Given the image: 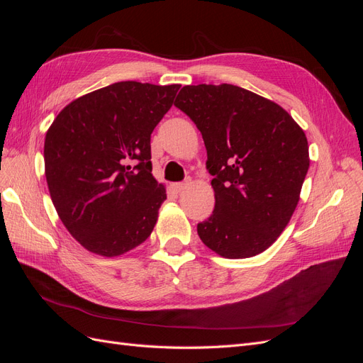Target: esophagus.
<instances>
[{"instance_id": "esophagus-1", "label": "esophagus", "mask_w": 363, "mask_h": 363, "mask_svg": "<svg viewBox=\"0 0 363 363\" xmlns=\"http://www.w3.org/2000/svg\"><path fill=\"white\" fill-rule=\"evenodd\" d=\"M189 184H191V179L184 180V182H182V183H174V184H172V188H174V191H175V192H183L186 188H188Z\"/></svg>"}]
</instances>
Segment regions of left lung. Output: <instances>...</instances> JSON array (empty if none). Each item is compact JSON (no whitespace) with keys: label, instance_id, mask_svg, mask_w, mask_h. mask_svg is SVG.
I'll return each mask as SVG.
<instances>
[{"label":"left lung","instance_id":"1","mask_svg":"<svg viewBox=\"0 0 363 363\" xmlns=\"http://www.w3.org/2000/svg\"><path fill=\"white\" fill-rule=\"evenodd\" d=\"M174 106L201 131L213 175V213L196 225L203 244L225 259L260 255L300 201L311 163L303 128L277 103L227 83L184 86Z\"/></svg>","mask_w":363,"mask_h":363}]
</instances>
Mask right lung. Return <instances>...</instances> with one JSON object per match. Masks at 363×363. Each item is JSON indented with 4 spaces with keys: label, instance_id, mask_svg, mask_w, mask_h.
I'll return each instance as SVG.
<instances>
[{
    "label": "right lung",
    "instance_id": "right-lung-1",
    "mask_svg": "<svg viewBox=\"0 0 363 363\" xmlns=\"http://www.w3.org/2000/svg\"><path fill=\"white\" fill-rule=\"evenodd\" d=\"M180 84L119 82L77 98L52 121L43 159L54 207L87 251L115 257L151 235L167 189L150 139Z\"/></svg>",
    "mask_w": 363,
    "mask_h": 363
}]
</instances>
